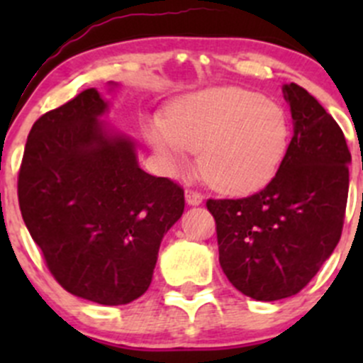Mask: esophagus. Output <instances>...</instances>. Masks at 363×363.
<instances>
[{"instance_id": "34e87169", "label": "esophagus", "mask_w": 363, "mask_h": 363, "mask_svg": "<svg viewBox=\"0 0 363 363\" xmlns=\"http://www.w3.org/2000/svg\"><path fill=\"white\" fill-rule=\"evenodd\" d=\"M203 202V196L195 189H186V203L188 205H200Z\"/></svg>"}]
</instances>
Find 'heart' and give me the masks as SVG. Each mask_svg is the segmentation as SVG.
Here are the masks:
<instances>
[{
  "label": "heart",
  "mask_w": 363,
  "mask_h": 363,
  "mask_svg": "<svg viewBox=\"0 0 363 363\" xmlns=\"http://www.w3.org/2000/svg\"><path fill=\"white\" fill-rule=\"evenodd\" d=\"M145 137L172 170H182L191 151L212 188L250 195L279 170L291 128L277 101L242 87H214L175 101L167 117L145 121Z\"/></svg>",
  "instance_id": "obj_1"
}]
</instances>
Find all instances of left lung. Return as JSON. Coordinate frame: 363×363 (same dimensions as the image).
Returning a JSON list of instances; mask_svg holds the SVG:
<instances>
[{
	"label": "left lung",
	"instance_id": "8db88e82",
	"mask_svg": "<svg viewBox=\"0 0 363 363\" xmlns=\"http://www.w3.org/2000/svg\"><path fill=\"white\" fill-rule=\"evenodd\" d=\"M294 137L276 177L255 195L207 200L219 263L255 300L298 294L337 246L350 188L351 155L342 130L313 94L284 84Z\"/></svg>",
	"mask_w": 363,
	"mask_h": 363
}]
</instances>
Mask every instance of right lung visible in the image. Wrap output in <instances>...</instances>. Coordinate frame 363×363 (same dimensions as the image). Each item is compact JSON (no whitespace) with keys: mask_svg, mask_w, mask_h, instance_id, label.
<instances>
[{"mask_svg":"<svg viewBox=\"0 0 363 363\" xmlns=\"http://www.w3.org/2000/svg\"><path fill=\"white\" fill-rule=\"evenodd\" d=\"M107 111L91 87L43 113L26 142L17 193L57 283L80 298L123 306L147 291L184 191L138 167L135 142L101 121Z\"/></svg>","mask_w":363,"mask_h":363,"instance_id":"1","label":"right lung"}]
</instances>
